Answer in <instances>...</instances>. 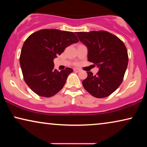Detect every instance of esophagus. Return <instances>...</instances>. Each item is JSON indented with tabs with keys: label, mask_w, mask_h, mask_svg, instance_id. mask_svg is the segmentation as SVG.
Masks as SVG:
<instances>
[{
	"label": "esophagus",
	"mask_w": 147,
	"mask_h": 147,
	"mask_svg": "<svg viewBox=\"0 0 147 147\" xmlns=\"http://www.w3.org/2000/svg\"><path fill=\"white\" fill-rule=\"evenodd\" d=\"M74 71L75 72H80V69H74Z\"/></svg>",
	"instance_id": "34e87169"
}]
</instances>
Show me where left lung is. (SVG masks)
I'll return each instance as SVG.
<instances>
[{"label": "left lung", "mask_w": 147, "mask_h": 147, "mask_svg": "<svg viewBox=\"0 0 147 147\" xmlns=\"http://www.w3.org/2000/svg\"><path fill=\"white\" fill-rule=\"evenodd\" d=\"M80 41L88 48V60L99 68L96 75L88 71L82 81L86 91L102 98L113 93L121 84L127 68L128 57L124 43L107 31L76 32Z\"/></svg>", "instance_id": "obj_1"}]
</instances>
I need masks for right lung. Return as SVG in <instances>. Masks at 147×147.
<instances>
[{
  "instance_id": "1",
  "label": "right lung",
  "mask_w": 147,
  "mask_h": 147,
  "mask_svg": "<svg viewBox=\"0 0 147 147\" xmlns=\"http://www.w3.org/2000/svg\"><path fill=\"white\" fill-rule=\"evenodd\" d=\"M79 40L73 32L57 29H42L26 39L20 55L24 80L37 95L51 97L65 85L71 68L54 69L53 59L68 46Z\"/></svg>"
}]
</instances>
